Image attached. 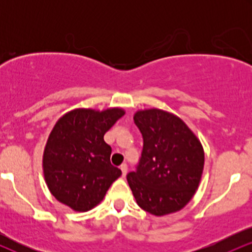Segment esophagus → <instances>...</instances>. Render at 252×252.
Listing matches in <instances>:
<instances>
[{"mask_svg":"<svg viewBox=\"0 0 252 252\" xmlns=\"http://www.w3.org/2000/svg\"><path fill=\"white\" fill-rule=\"evenodd\" d=\"M121 170H122V176H126V172H128V166L126 163L121 164Z\"/></svg>","mask_w":252,"mask_h":252,"instance_id":"1","label":"esophagus"}]
</instances>
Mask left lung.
<instances>
[{"label":"left lung","mask_w":252,"mask_h":252,"mask_svg":"<svg viewBox=\"0 0 252 252\" xmlns=\"http://www.w3.org/2000/svg\"><path fill=\"white\" fill-rule=\"evenodd\" d=\"M143 148L126 180L141 209L154 216L181 210L192 199L204 169V150L179 117L158 109L136 112Z\"/></svg>","instance_id":"8db88e82"}]
</instances>
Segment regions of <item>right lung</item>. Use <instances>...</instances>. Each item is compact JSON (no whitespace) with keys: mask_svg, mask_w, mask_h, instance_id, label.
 <instances>
[{"mask_svg":"<svg viewBox=\"0 0 252 252\" xmlns=\"http://www.w3.org/2000/svg\"><path fill=\"white\" fill-rule=\"evenodd\" d=\"M123 115L122 109H77L58 121L43 154L46 182L57 200L82 212L103 200L122 174L110 162L104 135Z\"/></svg>","mask_w":252,"mask_h":252,"instance_id":"add662e5","label":"right lung"}]
</instances>
